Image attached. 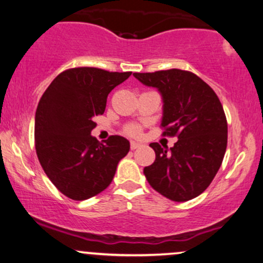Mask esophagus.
Wrapping results in <instances>:
<instances>
[{
    "label": "esophagus",
    "instance_id": "34e87169",
    "mask_svg": "<svg viewBox=\"0 0 263 263\" xmlns=\"http://www.w3.org/2000/svg\"><path fill=\"white\" fill-rule=\"evenodd\" d=\"M141 144H140V142H136V141H130V148L132 149H136V148H139V147H141Z\"/></svg>",
    "mask_w": 263,
    "mask_h": 263
}]
</instances>
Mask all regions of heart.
<instances>
[{
    "label": "heart",
    "instance_id": "heart-1",
    "mask_svg": "<svg viewBox=\"0 0 263 263\" xmlns=\"http://www.w3.org/2000/svg\"><path fill=\"white\" fill-rule=\"evenodd\" d=\"M125 134L130 135V136H139L141 134V127L138 124H129L124 128Z\"/></svg>",
    "mask_w": 263,
    "mask_h": 263
}]
</instances>
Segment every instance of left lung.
Returning <instances> with one entry per match:
<instances>
[{"label":"left lung","mask_w":263,"mask_h":263,"mask_svg":"<svg viewBox=\"0 0 263 263\" xmlns=\"http://www.w3.org/2000/svg\"><path fill=\"white\" fill-rule=\"evenodd\" d=\"M163 98L161 127L176 136L170 149L158 142L156 161L144 174L153 190L174 202H186L208 189L222 164L227 147V119L220 99L202 78L190 71L170 69L134 73Z\"/></svg>","instance_id":"obj_1"}]
</instances>
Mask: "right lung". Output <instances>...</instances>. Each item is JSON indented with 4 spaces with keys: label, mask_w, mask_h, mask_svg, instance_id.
Wrapping results in <instances>:
<instances>
[{
    "label": "right lung",
    "mask_w": 263,
    "mask_h": 263,
    "mask_svg": "<svg viewBox=\"0 0 263 263\" xmlns=\"http://www.w3.org/2000/svg\"><path fill=\"white\" fill-rule=\"evenodd\" d=\"M132 72L73 67L54 78L40 99L35 116V147L44 173L64 196L84 200L114 179L118 162L130 148L123 136L100 144L90 135L107 95Z\"/></svg>",
    "instance_id": "1"
}]
</instances>
